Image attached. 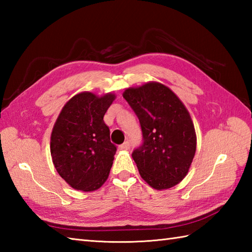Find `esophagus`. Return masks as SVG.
Listing matches in <instances>:
<instances>
[{
	"label": "esophagus",
	"mask_w": 252,
	"mask_h": 252,
	"mask_svg": "<svg viewBox=\"0 0 252 252\" xmlns=\"http://www.w3.org/2000/svg\"><path fill=\"white\" fill-rule=\"evenodd\" d=\"M119 148L121 149V151H127V149L130 148V143L129 142H125L123 144H121V145L119 146Z\"/></svg>",
	"instance_id": "esophagus-1"
}]
</instances>
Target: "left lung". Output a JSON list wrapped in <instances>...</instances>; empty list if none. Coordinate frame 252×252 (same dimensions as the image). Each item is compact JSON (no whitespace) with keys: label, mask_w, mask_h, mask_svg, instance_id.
<instances>
[{"label":"left lung","mask_w":252,"mask_h":252,"mask_svg":"<svg viewBox=\"0 0 252 252\" xmlns=\"http://www.w3.org/2000/svg\"><path fill=\"white\" fill-rule=\"evenodd\" d=\"M123 97L141 123L143 144L132 157L142 179L158 190L179 184L196 153V132L189 110L159 82L126 89Z\"/></svg>","instance_id":"obj_1"}]
</instances>
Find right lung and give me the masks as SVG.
<instances>
[{"label": "right lung", "mask_w": 252, "mask_h": 252, "mask_svg": "<svg viewBox=\"0 0 252 252\" xmlns=\"http://www.w3.org/2000/svg\"><path fill=\"white\" fill-rule=\"evenodd\" d=\"M116 95H74L63 107L51 135L55 169L72 189H98L108 179L117 147L110 142L104 116Z\"/></svg>", "instance_id": "obj_1"}]
</instances>
